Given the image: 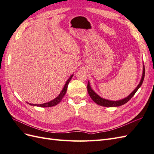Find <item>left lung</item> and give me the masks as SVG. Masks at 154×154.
<instances>
[{
  "label": "left lung",
  "instance_id": "obj_1",
  "mask_svg": "<svg viewBox=\"0 0 154 154\" xmlns=\"http://www.w3.org/2000/svg\"><path fill=\"white\" fill-rule=\"evenodd\" d=\"M144 76H145V68L144 66V70H143V74H142V79L140 80V82L138 84V86L136 87V88L135 90L133 91L132 93L130 94L127 97H126L125 99H122L121 100H119V101H109L107 100H105V99L101 98V97L99 96L98 95H97L95 93V92L93 91V90L91 88V86L90 84H89V82H88V94L90 95V96L91 97V98L92 99V100H93L95 103H96L97 104L100 105L101 106H103V107H119V106H121L125 104L126 103H127V102L131 100V99L134 96V95L135 94V93L137 90L139 89V88L142 86L143 81H144Z\"/></svg>",
  "mask_w": 154,
  "mask_h": 154
}]
</instances>
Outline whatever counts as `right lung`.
<instances>
[{
	"mask_svg": "<svg viewBox=\"0 0 154 154\" xmlns=\"http://www.w3.org/2000/svg\"><path fill=\"white\" fill-rule=\"evenodd\" d=\"M72 76H73V75H72V76L69 78V79H68L66 81V82L65 85H64V87L63 88L62 91L60 92V94L59 95V96L56 97L55 99H54L53 100L48 102V103H43V104H39V105L31 104V103H28L31 105H35V106H38V107H53V106H54V105H57L58 103H59L60 101L63 100V97L64 96V95H65V94H66V90H67V88H68V83H69V82L70 81L71 78H72Z\"/></svg>",
	"mask_w": 154,
	"mask_h": 154,
	"instance_id": "1",
	"label": "right lung"
}]
</instances>
